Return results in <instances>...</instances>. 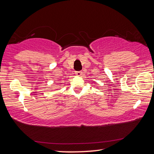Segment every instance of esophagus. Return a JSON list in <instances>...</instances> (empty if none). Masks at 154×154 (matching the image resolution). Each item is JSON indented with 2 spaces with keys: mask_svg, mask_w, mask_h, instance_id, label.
I'll return each instance as SVG.
<instances>
[{
  "mask_svg": "<svg viewBox=\"0 0 154 154\" xmlns=\"http://www.w3.org/2000/svg\"><path fill=\"white\" fill-rule=\"evenodd\" d=\"M75 75H77V76H81V75H82V72L81 71H75Z\"/></svg>",
  "mask_w": 154,
  "mask_h": 154,
  "instance_id": "esophagus-1",
  "label": "esophagus"
}]
</instances>
